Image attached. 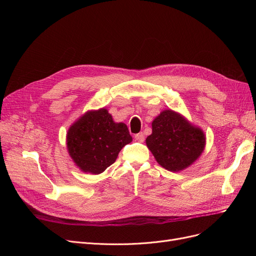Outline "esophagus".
Segmentation results:
<instances>
[{
  "instance_id": "esophagus-1",
  "label": "esophagus",
  "mask_w": 256,
  "mask_h": 256,
  "mask_svg": "<svg viewBox=\"0 0 256 256\" xmlns=\"http://www.w3.org/2000/svg\"><path fill=\"white\" fill-rule=\"evenodd\" d=\"M135 139H136L138 142H143L144 139H145V137H144V135H143V132H139V134H137V135H135Z\"/></svg>"
}]
</instances>
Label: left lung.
Wrapping results in <instances>:
<instances>
[{"mask_svg": "<svg viewBox=\"0 0 256 256\" xmlns=\"http://www.w3.org/2000/svg\"><path fill=\"white\" fill-rule=\"evenodd\" d=\"M152 132L146 145L163 168L178 172L192 165L204 150V130L182 115L164 110L152 121Z\"/></svg>", "mask_w": 256, "mask_h": 256, "instance_id": "1", "label": "left lung"}]
</instances>
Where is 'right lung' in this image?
<instances>
[{"label":"right lung","instance_id":"right-lung-1","mask_svg":"<svg viewBox=\"0 0 256 256\" xmlns=\"http://www.w3.org/2000/svg\"><path fill=\"white\" fill-rule=\"evenodd\" d=\"M132 140L126 124L115 122L106 109L88 111L68 128L67 150L83 172L100 174Z\"/></svg>","mask_w":256,"mask_h":256}]
</instances>
